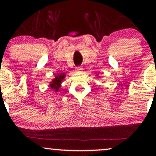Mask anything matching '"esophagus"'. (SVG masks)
Returning <instances> with one entry per match:
<instances>
[{
  "mask_svg": "<svg viewBox=\"0 0 156 156\" xmlns=\"http://www.w3.org/2000/svg\"><path fill=\"white\" fill-rule=\"evenodd\" d=\"M75 71L77 73L82 72L83 71V68H82V67H76V69H75Z\"/></svg>",
  "mask_w": 156,
  "mask_h": 156,
  "instance_id": "obj_1",
  "label": "esophagus"
}]
</instances>
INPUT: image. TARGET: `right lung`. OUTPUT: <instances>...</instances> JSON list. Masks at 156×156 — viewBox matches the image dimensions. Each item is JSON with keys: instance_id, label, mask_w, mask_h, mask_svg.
Listing matches in <instances>:
<instances>
[{"instance_id": "add662e5", "label": "right lung", "mask_w": 156, "mask_h": 156, "mask_svg": "<svg viewBox=\"0 0 156 156\" xmlns=\"http://www.w3.org/2000/svg\"><path fill=\"white\" fill-rule=\"evenodd\" d=\"M66 75L65 73H58L56 76H55V78L52 80L51 82H50V87L55 92H58L59 90V88L62 86V83L64 78H65Z\"/></svg>"}]
</instances>
